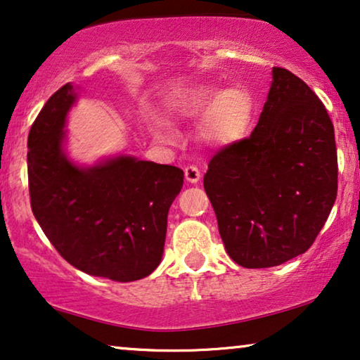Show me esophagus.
Listing matches in <instances>:
<instances>
[{"instance_id": "34e87169", "label": "esophagus", "mask_w": 360, "mask_h": 360, "mask_svg": "<svg viewBox=\"0 0 360 360\" xmlns=\"http://www.w3.org/2000/svg\"><path fill=\"white\" fill-rule=\"evenodd\" d=\"M184 176H186L187 181L192 182V184H195V182L200 179L202 174H200V169L197 168V166L189 165V166H186V168H184Z\"/></svg>"}]
</instances>
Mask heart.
I'll return each instance as SVG.
<instances>
[{"instance_id": "obj_1", "label": "heart", "mask_w": 360, "mask_h": 360, "mask_svg": "<svg viewBox=\"0 0 360 360\" xmlns=\"http://www.w3.org/2000/svg\"><path fill=\"white\" fill-rule=\"evenodd\" d=\"M174 114L182 119L205 117L204 131L210 141L230 145L245 139L256 114V99L245 86H199L192 89L174 105ZM160 136L168 139V131L161 124H155Z\"/></svg>"}]
</instances>
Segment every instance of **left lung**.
<instances>
[{"instance_id": "left-lung-1", "label": "left lung", "mask_w": 360, "mask_h": 360, "mask_svg": "<svg viewBox=\"0 0 360 360\" xmlns=\"http://www.w3.org/2000/svg\"><path fill=\"white\" fill-rule=\"evenodd\" d=\"M204 189L236 264L279 266L313 245L336 200L338 153L325 104L305 81L272 68L259 122L217 151Z\"/></svg>"}]
</instances>
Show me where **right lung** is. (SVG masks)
Masks as SVG:
<instances>
[{
    "label": "right lung",
    "mask_w": 360,
    "mask_h": 360,
    "mask_svg": "<svg viewBox=\"0 0 360 360\" xmlns=\"http://www.w3.org/2000/svg\"><path fill=\"white\" fill-rule=\"evenodd\" d=\"M77 94L65 84L40 110L27 139L30 207L60 256L89 276L131 282L161 262L169 207L184 173L131 156L78 168L62 150Z\"/></svg>",
    "instance_id": "add662e5"
}]
</instances>
